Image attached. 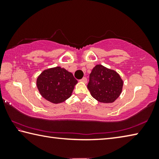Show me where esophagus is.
<instances>
[{
  "instance_id": "34e87169",
  "label": "esophagus",
  "mask_w": 159,
  "mask_h": 159,
  "mask_svg": "<svg viewBox=\"0 0 159 159\" xmlns=\"http://www.w3.org/2000/svg\"><path fill=\"white\" fill-rule=\"evenodd\" d=\"M80 81H81V82H83V83H87V79H86L85 77H83L82 79H80Z\"/></svg>"
}]
</instances>
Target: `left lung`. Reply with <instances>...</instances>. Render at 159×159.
Segmentation results:
<instances>
[{
	"label": "left lung",
	"mask_w": 159,
	"mask_h": 159,
	"mask_svg": "<svg viewBox=\"0 0 159 159\" xmlns=\"http://www.w3.org/2000/svg\"><path fill=\"white\" fill-rule=\"evenodd\" d=\"M123 85V80L116 72L98 64L91 71L87 86L97 100L111 103L120 95Z\"/></svg>",
	"instance_id": "obj_1"
}]
</instances>
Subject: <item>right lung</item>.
I'll return each mask as SVG.
<instances>
[{"instance_id": "1", "label": "right lung", "mask_w": 159, "mask_h": 159, "mask_svg": "<svg viewBox=\"0 0 159 159\" xmlns=\"http://www.w3.org/2000/svg\"><path fill=\"white\" fill-rule=\"evenodd\" d=\"M78 83L73 74L60 66L45 70L37 79V87L41 95L54 104L70 98Z\"/></svg>"}]
</instances>
